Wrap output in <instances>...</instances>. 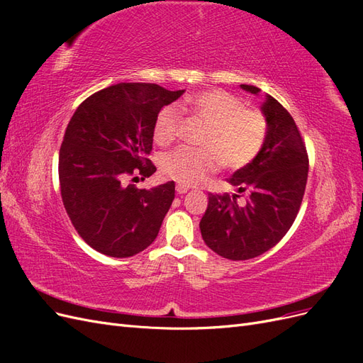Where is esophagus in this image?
<instances>
[{
	"label": "esophagus",
	"mask_w": 363,
	"mask_h": 363,
	"mask_svg": "<svg viewBox=\"0 0 363 363\" xmlns=\"http://www.w3.org/2000/svg\"><path fill=\"white\" fill-rule=\"evenodd\" d=\"M175 191H177V194H179V195H183V194L188 192V188H186V186L177 184V186H175Z\"/></svg>",
	"instance_id": "obj_1"
}]
</instances>
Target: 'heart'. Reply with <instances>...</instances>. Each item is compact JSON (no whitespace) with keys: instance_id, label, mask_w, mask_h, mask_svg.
<instances>
[{"instance_id":"b5f03b06","label":"heart","mask_w":363,"mask_h":363,"mask_svg":"<svg viewBox=\"0 0 363 363\" xmlns=\"http://www.w3.org/2000/svg\"><path fill=\"white\" fill-rule=\"evenodd\" d=\"M207 125L200 150L182 147L162 160V172L182 186H195L224 164L242 169L260 155L268 138V119L257 108H248L240 98L219 89L189 95L182 104ZM183 113L177 104L162 107L152 127L156 144L167 147L179 138Z\"/></svg>"}]
</instances>
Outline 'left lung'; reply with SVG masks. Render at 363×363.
<instances>
[{"mask_svg": "<svg viewBox=\"0 0 363 363\" xmlns=\"http://www.w3.org/2000/svg\"><path fill=\"white\" fill-rule=\"evenodd\" d=\"M259 94V87L240 84ZM262 112L268 119V138L260 155L238 169L228 182L245 194H208L200 221L206 245L230 260H247L268 251L288 233L298 215L306 191L309 157L294 118L277 100L267 96Z\"/></svg>", "mask_w": 363, "mask_h": 363, "instance_id": "8db88e82", "label": "left lung"}]
</instances>
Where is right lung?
<instances>
[{
	"mask_svg": "<svg viewBox=\"0 0 363 363\" xmlns=\"http://www.w3.org/2000/svg\"><path fill=\"white\" fill-rule=\"evenodd\" d=\"M183 92L119 83L87 96L72 115L59 152L62 201L77 233L98 252L130 257L157 238L175 183L138 189L127 180L156 172L147 159L156 116Z\"/></svg>",
	"mask_w": 363,
	"mask_h": 363,
	"instance_id": "add662e5",
	"label": "right lung"
}]
</instances>
